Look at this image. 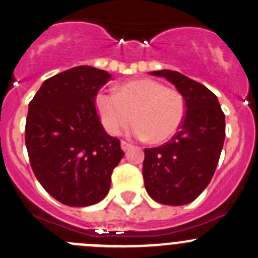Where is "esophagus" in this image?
Returning <instances> with one entry per match:
<instances>
[{"label": "esophagus", "instance_id": "34e87169", "mask_svg": "<svg viewBox=\"0 0 258 258\" xmlns=\"http://www.w3.org/2000/svg\"><path fill=\"white\" fill-rule=\"evenodd\" d=\"M131 147H132L131 143L126 142V141H121V148H122V151L126 152L127 150H130V148H131Z\"/></svg>", "mask_w": 258, "mask_h": 258}]
</instances>
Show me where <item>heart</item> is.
Wrapping results in <instances>:
<instances>
[{
	"mask_svg": "<svg viewBox=\"0 0 258 258\" xmlns=\"http://www.w3.org/2000/svg\"><path fill=\"white\" fill-rule=\"evenodd\" d=\"M95 102L108 134L120 135L135 120L137 123L132 134L143 140L151 138L154 143L169 141L185 117L181 95L153 79L127 81L118 88L117 94L100 91Z\"/></svg>",
	"mask_w": 258,
	"mask_h": 258,
	"instance_id": "1",
	"label": "heart"
}]
</instances>
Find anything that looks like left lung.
Instances as JSON below:
<instances>
[{"label":"left lung","mask_w":258,"mask_h":258,"mask_svg":"<svg viewBox=\"0 0 258 258\" xmlns=\"http://www.w3.org/2000/svg\"><path fill=\"white\" fill-rule=\"evenodd\" d=\"M151 75L165 78L185 101V117L169 142L146 148L142 174L147 193L164 205H185L210 183L225 141V115L207 86L173 70Z\"/></svg>","instance_id":"1"}]
</instances>
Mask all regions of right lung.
Returning <instances> with one entry per match:
<instances>
[{"label":"right lung","mask_w":258,"mask_h":258,"mask_svg":"<svg viewBox=\"0 0 258 258\" xmlns=\"http://www.w3.org/2000/svg\"><path fill=\"white\" fill-rule=\"evenodd\" d=\"M110 79L105 70L80 65L45 80L29 102L26 147L31 167L43 188L69 207L101 202L124 154L95 107L97 91Z\"/></svg>","instance_id":"1"}]
</instances>
